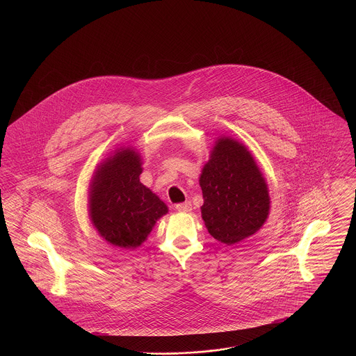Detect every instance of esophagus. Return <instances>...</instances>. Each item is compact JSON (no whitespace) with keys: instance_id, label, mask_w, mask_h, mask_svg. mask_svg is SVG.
I'll list each match as a JSON object with an SVG mask.
<instances>
[{"instance_id":"1","label":"esophagus","mask_w":356,"mask_h":356,"mask_svg":"<svg viewBox=\"0 0 356 356\" xmlns=\"http://www.w3.org/2000/svg\"><path fill=\"white\" fill-rule=\"evenodd\" d=\"M175 208H176L179 212H189V211L192 209V204L189 203V202L176 204V207H175Z\"/></svg>"}]
</instances>
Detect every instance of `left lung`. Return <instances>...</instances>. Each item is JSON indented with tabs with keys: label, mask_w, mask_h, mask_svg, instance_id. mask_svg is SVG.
<instances>
[{
	"label": "left lung",
	"mask_w": 356,
	"mask_h": 356,
	"mask_svg": "<svg viewBox=\"0 0 356 356\" xmlns=\"http://www.w3.org/2000/svg\"><path fill=\"white\" fill-rule=\"evenodd\" d=\"M202 218L208 232L227 245L252 236L267 220L270 195L251 152L231 137L215 143L200 175Z\"/></svg>",
	"instance_id": "1"
}]
</instances>
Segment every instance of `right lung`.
Masks as SVG:
<instances>
[{
  "label": "right lung",
  "mask_w": 356,
  "mask_h": 356,
  "mask_svg": "<svg viewBox=\"0 0 356 356\" xmlns=\"http://www.w3.org/2000/svg\"><path fill=\"white\" fill-rule=\"evenodd\" d=\"M140 153L120 148L105 159L89 186V218L99 235L109 244L135 250L151 234L168 207L140 183Z\"/></svg>",
  "instance_id": "add662e5"
}]
</instances>
